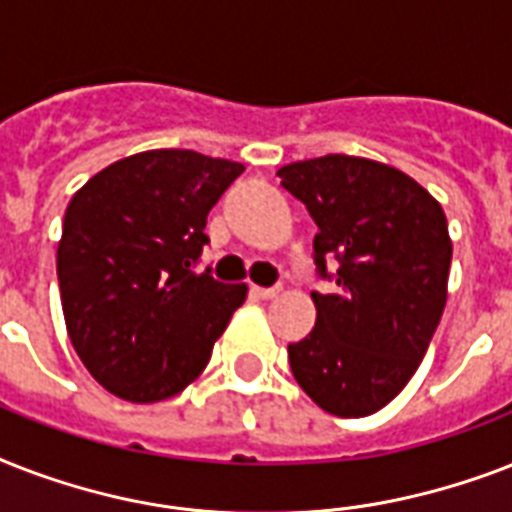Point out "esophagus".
Segmentation results:
<instances>
[{
	"mask_svg": "<svg viewBox=\"0 0 512 512\" xmlns=\"http://www.w3.org/2000/svg\"><path fill=\"white\" fill-rule=\"evenodd\" d=\"M279 292L281 287H252V295H255L257 300H273Z\"/></svg>",
	"mask_w": 512,
	"mask_h": 512,
	"instance_id": "obj_1",
	"label": "esophagus"
}]
</instances>
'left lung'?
<instances>
[{
  "mask_svg": "<svg viewBox=\"0 0 512 512\" xmlns=\"http://www.w3.org/2000/svg\"><path fill=\"white\" fill-rule=\"evenodd\" d=\"M276 175L319 225L316 271L337 284L332 295L311 292L316 327L289 345L292 374L324 412L374 414L412 380L444 313V209L417 180L361 156H319Z\"/></svg>",
  "mask_w": 512,
  "mask_h": 512,
  "instance_id": "1",
  "label": "left lung"
}]
</instances>
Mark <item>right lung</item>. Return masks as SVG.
<instances>
[{"label":"right lung","instance_id":"add662e5","mask_svg":"<svg viewBox=\"0 0 512 512\" xmlns=\"http://www.w3.org/2000/svg\"><path fill=\"white\" fill-rule=\"evenodd\" d=\"M244 172L228 159L159 148L90 177L68 201L58 284L71 345L114 396L154 404L207 366L247 284L196 271L209 209Z\"/></svg>","mask_w":512,"mask_h":512}]
</instances>
